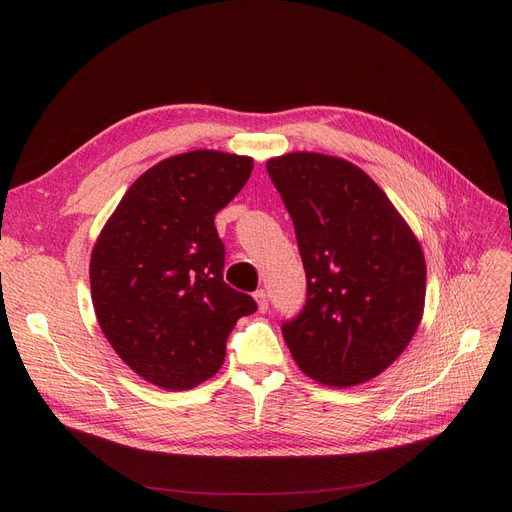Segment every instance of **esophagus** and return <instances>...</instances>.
I'll return each mask as SVG.
<instances>
[{"mask_svg":"<svg viewBox=\"0 0 512 512\" xmlns=\"http://www.w3.org/2000/svg\"><path fill=\"white\" fill-rule=\"evenodd\" d=\"M253 297H255V301H257L259 311L265 313V311H267V305H270V303H267V292H265L263 288H259V290L253 294Z\"/></svg>","mask_w":512,"mask_h":512,"instance_id":"esophagus-1","label":"esophagus"}]
</instances>
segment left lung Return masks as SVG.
<instances>
[{
	"instance_id": "8db88e82",
	"label": "left lung",
	"mask_w": 512,
	"mask_h": 512,
	"mask_svg": "<svg viewBox=\"0 0 512 512\" xmlns=\"http://www.w3.org/2000/svg\"><path fill=\"white\" fill-rule=\"evenodd\" d=\"M267 174L290 213L307 276L303 311L282 324L311 380L348 388L390 367L415 336L425 259L409 224L361 168L324 153H286Z\"/></svg>"
}]
</instances>
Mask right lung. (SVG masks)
I'll use <instances>...</instances> for the list:
<instances>
[{
  "mask_svg": "<svg viewBox=\"0 0 512 512\" xmlns=\"http://www.w3.org/2000/svg\"><path fill=\"white\" fill-rule=\"evenodd\" d=\"M253 172V159L188 151L159 161L103 226L91 255V299L118 357L143 380L191 390L218 373L226 340L257 311L224 282L215 213Z\"/></svg>",
  "mask_w": 512,
  "mask_h": 512,
  "instance_id": "obj_1",
  "label": "right lung"
}]
</instances>
